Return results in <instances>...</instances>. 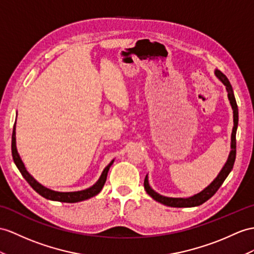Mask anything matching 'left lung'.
<instances>
[{
    "label": "left lung",
    "instance_id": "8db88e82",
    "mask_svg": "<svg viewBox=\"0 0 254 254\" xmlns=\"http://www.w3.org/2000/svg\"><path fill=\"white\" fill-rule=\"evenodd\" d=\"M214 73H215L216 77H218L221 82L225 85L226 90H227L228 100H230V103H231L232 109H233V114H234L233 115L234 116V127H233L232 138H231V141H232L231 142V152H230V155H228L227 162L225 163L224 167L220 171L218 177H216L205 190H202L198 194L189 197V198H172V197H166L163 195H159L150 187V184H148V178L146 175V177L144 179V189L146 190V193L150 195L154 200L163 203V205L169 206V207H176V208H190V207L200 206L201 203L206 202L208 199L211 198V197L216 193V190H218L221 185L223 184L225 179L227 178L228 175H230V172L232 171L233 167H234L235 158H236V131H237V126H238V108H237L236 99H235L234 91H233L230 80H228L224 74L219 70H215Z\"/></svg>",
    "mask_w": 254,
    "mask_h": 254
}]
</instances>
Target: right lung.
<instances>
[{
  "instance_id": "1",
  "label": "right lung",
  "mask_w": 254,
  "mask_h": 254,
  "mask_svg": "<svg viewBox=\"0 0 254 254\" xmlns=\"http://www.w3.org/2000/svg\"><path fill=\"white\" fill-rule=\"evenodd\" d=\"M11 155H13L14 163L16 164L17 168L19 169L20 174L22 177L26 179V181L31 185L36 193H39L41 196L44 197L46 199L49 200H55V201H63V202H77V201H82L85 199L91 198V197L96 196L97 194L100 193V190H102L104 183L107 181V177H108V172L110 167L112 166L114 159L111 162L104 170L102 171V174L99 178V180L90 187L89 189H86L83 190H77V191H56L53 190H49L45 187H43L42 184H40L35 179L31 176L29 172L27 171L26 167H24L22 160L19 156V154L17 152V147H16V122L14 125L13 129V134H11Z\"/></svg>"
}]
</instances>
